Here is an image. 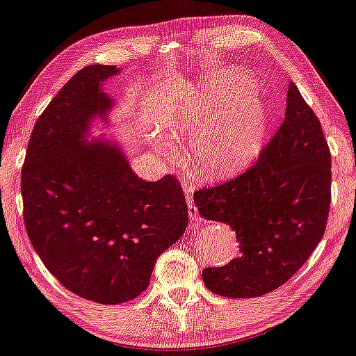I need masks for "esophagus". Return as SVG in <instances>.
<instances>
[{
  "mask_svg": "<svg viewBox=\"0 0 356 356\" xmlns=\"http://www.w3.org/2000/svg\"><path fill=\"white\" fill-rule=\"evenodd\" d=\"M191 187H186V195H187V213H189L191 220H200V212L197 209V206L193 204V201L191 200Z\"/></svg>",
  "mask_w": 356,
  "mask_h": 356,
  "instance_id": "34e87169",
  "label": "esophagus"
}]
</instances>
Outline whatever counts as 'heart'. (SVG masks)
<instances>
[{"instance_id": "obj_1", "label": "heart", "mask_w": 356, "mask_h": 356, "mask_svg": "<svg viewBox=\"0 0 356 356\" xmlns=\"http://www.w3.org/2000/svg\"><path fill=\"white\" fill-rule=\"evenodd\" d=\"M268 115L254 82L241 71H225L204 88L186 85L163 125L169 138H193V156L201 173L225 178L259 155ZM170 153L167 145L161 147Z\"/></svg>"}]
</instances>
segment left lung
<instances>
[{
	"label": "left lung",
	"mask_w": 356,
	"mask_h": 356,
	"mask_svg": "<svg viewBox=\"0 0 356 356\" xmlns=\"http://www.w3.org/2000/svg\"><path fill=\"white\" fill-rule=\"evenodd\" d=\"M332 200V155L321 122L293 82L282 125L250 169L195 191L201 217L236 231L240 256L204 268L207 290L257 298L288 282L323 238Z\"/></svg>",
	"instance_id": "8db88e82"
}]
</instances>
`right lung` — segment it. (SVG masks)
<instances>
[{
	"instance_id": "obj_1",
	"label": "right lung",
	"mask_w": 356,
	"mask_h": 356,
	"mask_svg": "<svg viewBox=\"0 0 356 356\" xmlns=\"http://www.w3.org/2000/svg\"><path fill=\"white\" fill-rule=\"evenodd\" d=\"M118 71L92 65L74 74L35 122L22 169L33 250L66 290L108 305L149 286L189 218L177 177L143 181L115 145L83 143L90 120L113 104L100 82Z\"/></svg>"
}]
</instances>
